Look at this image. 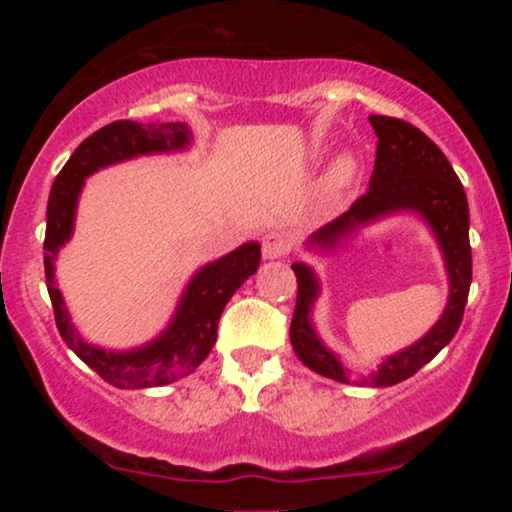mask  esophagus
I'll return each instance as SVG.
<instances>
[{
    "label": "esophagus",
    "mask_w": 512,
    "mask_h": 512,
    "mask_svg": "<svg viewBox=\"0 0 512 512\" xmlns=\"http://www.w3.org/2000/svg\"><path fill=\"white\" fill-rule=\"evenodd\" d=\"M261 249H263V258H268V261H275V258H282V256L289 254L291 240H289V235L279 233V230H270V233L263 235Z\"/></svg>",
    "instance_id": "esophagus-1"
}]
</instances>
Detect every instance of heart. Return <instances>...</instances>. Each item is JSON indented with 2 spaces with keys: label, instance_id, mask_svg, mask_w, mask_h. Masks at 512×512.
I'll use <instances>...</instances> for the list:
<instances>
[{
  "label": "heart",
  "instance_id": "heart-1",
  "mask_svg": "<svg viewBox=\"0 0 512 512\" xmlns=\"http://www.w3.org/2000/svg\"><path fill=\"white\" fill-rule=\"evenodd\" d=\"M356 177H359V160H356L354 153H340V156L333 158L331 167H328L324 191L328 195H340L354 184Z\"/></svg>",
  "mask_w": 512,
  "mask_h": 512
}]
</instances>
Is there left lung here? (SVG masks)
I'll return each mask as SVG.
<instances>
[{"label": "left lung", "instance_id": "8db88e82", "mask_svg": "<svg viewBox=\"0 0 512 512\" xmlns=\"http://www.w3.org/2000/svg\"><path fill=\"white\" fill-rule=\"evenodd\" d=\"M370 125L377 135V153L368 191L345 214L312 233L307 247L333 251L359 228L396 212H415L429 223L445 258L450 298L436 326L424 338L391 354L380 363L377 373L361 380L368 387H391L426 366L459 331L471 289L473 258L468 242V200L445 153L422 130L401 118L370 116ZM291 268L298 279L296 312L291 319L293 352L314 373L347 384V368L321 342L312 326L310 314L319 296V279L305 263H293Z\"/></svg>", "mask_w": 512, "mask_h": 512}]
</instances>
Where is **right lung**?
Returning a JSON list of instances; mask_svg holds the SVG:
<instances>
[{"label":"right lung","instance_id":"add662e5","mask_svg":"<svg viewBox=\"0 0 512 512\" xmlns=\"http://www.w3.org/2000/svg\"><path fill=\"white\" fill-rule=\"evenodd\" d=\"M193 132L186 123H135L114 121L83 139L53 181L46 207L44 265L46 286L51 296L55 324L67 347L95 370L104 382L118 389L163 387L193 373L207 359L216 342V328L223 307L233 293L247 282L261 263V244L247 242L195 272L181 293L177 312L156 340L128 352H111L86 342L69 319L67 305L55 284V258L74 233V216L79 195L90 174L123 160L149 153L184 151Z\"/></svg>","mask_w":512,"mask_h":512}]
</instances>
